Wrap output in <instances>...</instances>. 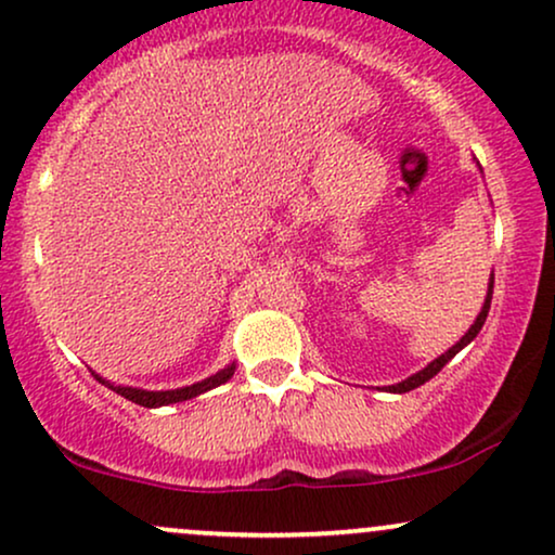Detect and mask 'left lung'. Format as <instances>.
I'll return each mask as SVG.
<instances>
[{
  "label": "left lung",
  "mask_w": 555,
  "mask_h": 555,
  "mask_svg": "<svg viewBox=\"0 0 555 555\" xmlns=\"http://www.w3.org/2000/svg\"><path fill=\"white\" fill-rule=\"evenodd\" d=\"M491 295H493V282H489V295H486V302H483V307H480V312H478V318H476V323L470 325L468 328V333H465L463 338H460V341L452 346V349H447L442 357H437L434 359L431 364H426L422 372H416V375H411L409 379H403V383H398V385H387L385 390L387 392H409V390H413V387H418V385H424V383H429V379L437 375L439 370H442V366L450 362L452 357H455L457 351H463L465 346H468L473 338L478 336L480 333V328H483V323H486V318H489V310H491Z\"/></svg>",
  "instance_id": "left-lung-1"
}]
</instances>
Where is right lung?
Listing matches in <instances>:
<instances>
[{"instance_id": "1", "label": "right lung", "mask_w": 555, "mask_h": 555, "mask_svg": "<svg viewBox=\"0 0 555 555\" xmlns=\"http://www.w3.org/2000/svg\"><path fill=\"white\" fill-rule=\"evenodd\" d=\"M235 375V364H227L224 370H219L217 375L202 379V383L196 385H185V387H178V390H139V387H121V385H113L108 379L98 377V383H103L105 387H111L113 392H118V396H124L126 400H131V403L137 405H144V409H159V405H170V403H183V400H191L196 396H202V392L211 390V387L222 385Z\"/></svg>"}]
</instances>
